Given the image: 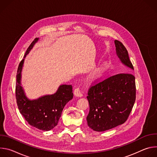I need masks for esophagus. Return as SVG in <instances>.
<instances>
[{
    "mask_svg": "<svg viewBox=\"0 0 157 157\" xmlns=\"http://www.w3.org/2000/svg\"><path fill=\"white\" fill-rule=\"evenodd\" d=\"M74 95L76 96V97H82V94L80 91L79 88L77 87L75 89L74 91Z\"/></svg>",
    "mask_w": 157,
    "mask_h": 157,
    "instance_id": "obj_1",
    "label": "esophagus"
}]
</instances>
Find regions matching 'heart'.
Returning <instances> with one entry per match:
<instances>
[{"mask_svg": "<svg viewBox=\"0 0 157 157\" xmlns=\"http://www.w3.org/2000/svg\"><path fill=\"white\" fill-rule=\"evenodd\" d=\"M109 63L107 61H102L94 68H93L88 76L89 80H96L99 78L108 69Z\"/></svg>", "mask_w": 157, "mask_h": 157, "instance_id": "1", "label": "heart"}]
</instances>
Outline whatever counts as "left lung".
<instances>
[{
    "label": "left lung",
    "instance_id": "left-lung-1",
    "mask_svg": "<svg viewBox=\"0 0 157 157\" xmlns=\"http://www.w3.org/2000/svg\"><path fill=\"white\" fill-rule=\"evenodd\" d=\"M114 43L121 62L133 70L124 44L118 40H115ZM87 95L89 113L86 119L88 126L97 132L114 128L127 121L135 103V76L130 73L110 76L91 86Z\"/></svg>",
    "mask_w": 157,
    "mask_h": 157
}]
</instances>
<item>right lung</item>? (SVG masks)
Instances as JSON below:
<instances>
[{"label": "right lung", "mask_w": 157, "mask_h": 157, "mask_svg": "<svg viewBox=\"0 0 157 157\" xmlns=\"http://www.w3.org/2000/svg\"><path fill=\"white\" fill-rule=\"evenodd\" d=\"M39 38H36L27 50L17 70L15 95L20 114L28 123L40 130L48 131L57 125L65 105L73 98L71 85L62 84L53 94L44 95L30 100L25 95L21 86V71L26 56L33 48Z\"/></svg>", "instance_id": "add662e5"}]
</instances>
